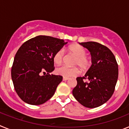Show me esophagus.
<instances>
[{
	"label": "esophagus",
	"instance_id": "obj_1",
	"mask_svg": "<svg viewBox=\"0 0 129 129\" xmlns=\"http://www.w3.org/2000/svg\"><path fill=\"white\" fill-rule=\"evenodd\" d=\"M62 79H63V81H67V80H68V79H69V77H63V78H62Z\"/></svg>",
	"mask_w": 129,
	"mask_h": 129
}]
</instances>
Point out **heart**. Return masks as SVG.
Listing matches in <instances>:
<instances>
[{
  "instance_id": "obj_1",
  "label": "heart",
  "mask_w": 129,
  "mask_h": 129,
  "mask_svg": "<svg viewBox=\"0 0 129 129\" xmlns=\"http://www.w3.org/2000/svg\"><path fill=\"white\" fill-rule=\"evenodd\" d=\"M68 51L76 57L73 64L77 66L82 70H88L91 65V61L86 56V51L84 48L79 44H72L68 47ZM64 52L62 50H59L53 55V60L55 64L57 65L61 64L63 61ZM55 73L63 77H70L76 76L79 73V70L77 67H67L62 66L58 67L55 70Z\"/></svg>"
}]
</instances>
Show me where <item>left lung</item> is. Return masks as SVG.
<instances>
[{"label": "left lung", "mask_w": 129, "mask_h": 129, "mask_svg": "<svg viewBox=\"0 0 129 129\" xmlns=\"http://www.w3.org/2000/svg\"><path fill=\"white\" fill-rule=\"evenodd\" d=\"M79 44L90 52L92 65L84 77H77L72 94L82 105L92 109L104 104L113 94L118 65L114 55L107 46L92 41Z\"/></svg>", "instance_id": "left-lung-1"}]
</instances>
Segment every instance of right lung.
I'll list each match as a JSON object with an SVG mask.
<instances>
[{
	"mask_svg": "<svg viewBox=\"0 0 129 129\" xmlns=\"http://www.w3.org/2000/svg\"><path fill=\"white\" fill-rule=\"evenodd\" d=\"M67 43L63 39L39 35L19 48L11 68V79L17 94L25 103L43 104L55 94L62 77L50 74L55 69L53 57Z\"/></svg>",
	"mask_w": 129,
	"mask_h": 129,
	"instance_id": "add662e5",
	"label": "right lung"
}]
</instances>
